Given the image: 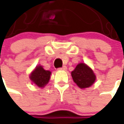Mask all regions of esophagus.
<instances>
[{
	"label": "esophagus",
	"mask_w": 124,
	"mask_h": 124,
	"mask_svg": "<svg viewBox=\"0 0 124 124\" xmlns=\"http://www.w3.org/2000/svg\"><path fill=\"white\" fill-rule=\"evenodd\" d=\"M67 70L66 66H63L62 68H58V70Z\"/></svg>",
	"instance_id": "34e87169"
}]
</instances>
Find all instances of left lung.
<instances>
[{
	"instance_id": "8db88e82",
	"label": "left lung",
	"mask_w": 124,
	"mask_h": 124,
	"mask_svg": "<svg viewBox=\"0 0 124 124\" xmlns=\"http://www.w3.org/2000/svg\"><path fill=\"white\" fill-rule=\"evenodd\" d=\"M72 79L80 89H86L92 86L96 80V75L91 68L85 63L77 64L71 72Z\"/></svg>"
}]
</instances>
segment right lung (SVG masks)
Segmentation results:
<instances>
[{"label":"right lung","instance_id":"obj_1","mask_svg":"<svg viewBox=\"0 0 124 124\" xmlns=\"http://www.w3.org/2000/svg\"><path fill=\"white\" fill-rule=\"evenodd\" d=\"M51 71L45 70L41 65H38L29 75V78L33 83L39 88H44L49 83Z\"/></svg>","mask_w":124,"mask_h":124}]
</instances>
